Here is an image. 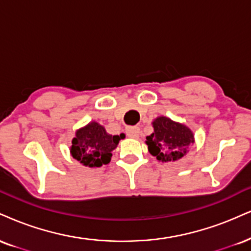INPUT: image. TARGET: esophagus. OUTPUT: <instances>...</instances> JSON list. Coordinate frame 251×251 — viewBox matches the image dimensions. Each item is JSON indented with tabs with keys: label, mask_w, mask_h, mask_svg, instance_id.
<instances>
[{
	"label": "esophagus",
	"mask_w": 251,
	"mask_h": 251,
	"mask_svg": "<svg viewBox=\"0 0 251 251\" xmlns=\"http://www.w3.org/2000/svg\"><path fill=\"white\" fill-rule=\"evenodd\" d=\"M126 134L129 138H138L140 134V128L138 126H128L126 127Z\"/></svg>",
	"instance_id": "esophagus-1"
}]
</instances>
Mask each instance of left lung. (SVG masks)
Returning <instances> with one entry per match:
<instances>
[{
    "mask_svg": "<svg viewBox=\"0 0 251 251\" xmlns=\"http://www.w3.org/2000/svg\"><path fill=\"white\" fill-rule=\"evenodd\" d=\"M154 133L147 137L146 144L152 155L162 162L175 161L187 153L194 143V135L185 125L172 122L170 118L159 117L153 122Z\"/></svg>",
    "mask_w": 251,
    "mask_h": 251,
    "instance_id": "obj_1",
    "label": "left lung"
}]
</instances>
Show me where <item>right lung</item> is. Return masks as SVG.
<instances>
[{"label": "right lung", "mask_w": 251, "mask_h": 251, "mask_svg": "<svg viewBox=\"0 0 251 251\" xmlns=\"http://www.w3.org/2000/svg\"><path fill=\"white\" fill-rule=\"evenodd\" d=\"M119 140V135L107 134L101 125L92 122L76 132V137L72 140L71 154L80 164L100 167L110 162L112 151Z\"/></svg>", "instance_id": "right-lung-1"}]
</instances>
